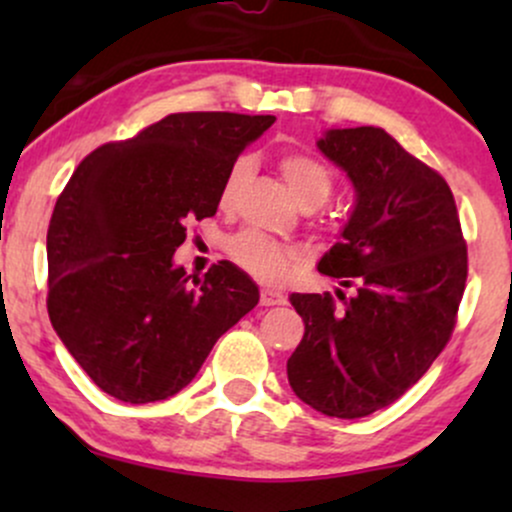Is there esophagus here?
<instances>
[{
    "label": "esophagus",
    "instance_id": "1",
    "mask_svg": "<svg viewBox=\"0 0 512 512\" xmlns=\"http://www.w3.org/2000/svg\"><path fill=\"white\" fill-rule=\"evenodd\" d=\"M260 303L264 305V308H272V305H284L286 298L274 289H262L260 291Z\"/></svg>",
    "mask_w": 512,
    "mask_h": 512
}]
</instances>
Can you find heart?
<instances>
[{
  "instance_id": "heart-1",
  "label": "heart",
  "mask_w": 512,
  "mask_h": 512,
  "mask_svg": "<svg viewBox=\"0 0 512 512\" xmlns=\"http://www.w3.org/2000/svg\"><path fill=\"white\" fill-rule=\"evenodd\" d=\"M279 170L284 175L286 185L305 209H315L330 199L334 190V170L322 158L305 151H286L279 158ZM252 173V158L240 156L228 168L226 180L221 185L219 204L223 209H231L248 182ZM228 260L250 274L252 279L262 284H281L303 264V252L293 245H284L257 231H240L226 243Z\"/></svg>"
}]
</instances>
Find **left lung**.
<instances>
[{
	"instance_id": "obj_1",
	"label": "left lung",
	"mask_w": 512,
	"mask_h": 512,
	"mask_svg": "<svg viewBox=\"0 0 512 512\" xmlns=\"http://www.w3.org/2000/svg\"><path fill=\"white\" fill-rule=\"evenodd\" d=\"M356 187V209L320 274L354 286L293 293L305 334L286 370L298 399L337 419L390 407L431 368L457 325L467 284L455 197L443 175L385 129H330L317 142Z\"/></svg>"
}]
</instances>
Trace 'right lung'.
Listing matches in <instances>:
<instances>
[{
  "instance_id": "right-lung-1",
  "label": "right lung",
  "mask_w": 512,
  "mask_h": 512,
  "mask_svg": "<svg viewBox=\"0 0 512 512\" xmlns=\"http://www.w3.org/2000/svg\"><path fill=\"white\" fill-rule=\"evenodd\" d=\"M274 115L173 113L108 142L74 170L48 226V313L69 354L110 397H173L260 301L236 264L202 279L175 267L187 226L214 216L240 151Z\"/></svg>"
}]
</instances>
